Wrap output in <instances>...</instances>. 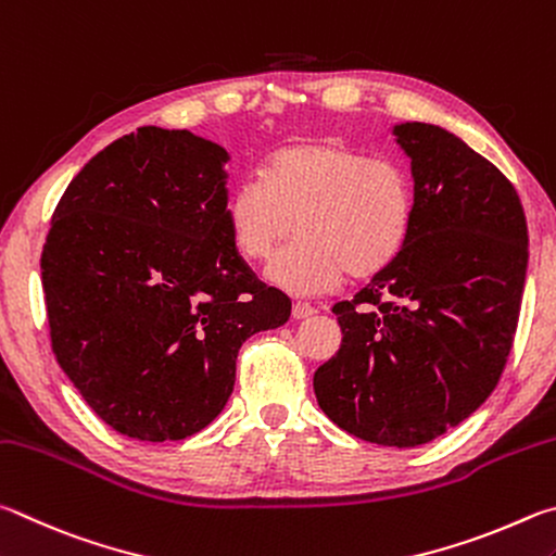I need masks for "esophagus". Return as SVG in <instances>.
<instances>
[{
	"mask_svg": "<svg viewBox=\"0 0 556 556\" xmlns=\"http://www.w3.org/2000/svg\"><path fill=\"white\" fill-rule=\"evenodd\" d=\"M317 313V309L309 305V303H303V300H298V303H293V317L295 319H307L313 317Z\"/></svg>",
	"mask_w": 556,
	"mask_h": 556,
	"instance_id": "34e87169",
	"label": "esophagus"
}]
</instances>
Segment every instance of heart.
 I'll use <instances>...</instances> for the list:
<instances>
[{
	"mask_svg": "<svg viewBox=\"0 0 556 556\" xmlns=\"http://www.w3.org/2000/svg\"><path fill=\"white\" fill-rule=\"evenodd\" d=\"M233 249L273 258L278 288L319 295L346 273L371 278L401 256L415 219L413 180L401 163L368 159L334 139H305L268 155L261 180H241L224 204Z\"/></svg>",
	"mask_w": 556,
	"mask_h": 556,
	"instance_id": "heart-1",
	"label": "heart"
}]
</instances>
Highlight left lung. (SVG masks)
Here are the masks:
<instances>
[{"label": "left lung", "instance_id": "1", "mask_svg": "<svg viewBox=\"0 0 556 556\" xmlns=\"http://www.w3.org/2000/svg\"><path fill=\"white\" fill-rule=\"evenodd\" d=\"M415 219L405 249L332 313L342 349L315 371L325 415L358 440L420 446L479 410L518 329L528 222L513 182L442 126L405 122Z\"/></svg>", "mask_w": 556, "mask_h": 556}]
</instances>
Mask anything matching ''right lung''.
Returning <instances> with one entry per match:
<instances>
[{
	"label": "right lung",
	"mask_w": 556,
	"mask_h": 556,
	"mask_svg": "<svg viewBox=\"0 0 556 556\" xmlns=\"http://www.w3.org/2000/svg\"><path fill=\"white\" fill-rule=\"evenodd\" d=\"M229 153L141 126L75 175L41 253L51 349L97 417L141 442L185 440L222 413L251 334L290 298L233 249Z\"/></svg>",
	"instance_id": "obj_1"
}]
</instances>
